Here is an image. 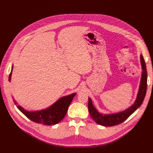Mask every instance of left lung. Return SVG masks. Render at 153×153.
<instances>
[{
    "instance_id": "8db88e82",
    "label": "left lung",
    "mask_w": 153,
    "mask_h": 153,
    "mask_svg": "<svg viewBox=\"0 0 153 153\" xmlns=\"http://www.w3.org/2000/svg\"><path fill=\"white\" fill-rule=\"evenodd\" d=\"M141 59V64L143 69V72L142 74L141 83L139 88V91L137 95V98L134 103L130 108H128L124 112H120L115 114L112 115H104L100 114L98 111L96 110L92 105V102L91 98H89V103H88V108L91 116L94 121L101 126H116L119 124L123 123L124 121L130 116V115L135 112V111L140 106L143 100L146 96V91H147V73L146 65L144 59L142 55L140 56Z\"/></svg>"
}]
</instances>
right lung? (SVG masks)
Instances as JSON below:
<instances>
[{
	"mask_svg": "<svg viewBox=\"0 0 153 153\" xmlns=\"http://www.w3.org/2000/svg\"><path fill=\"white\" fill-rule=\"evenodd\" d=\"M11 73H12L11 72L10 76H9L10 81L11 80ZM75 95V93H73L71 95L63 97L50 107L41 111L29 112V111L24 110L19 105L17 106V108L27 118H29L32 121L45 125H53L61 121L63 118L65 117L69 106Z\"/></svg>",
	"mask_w": 153,
	"mask_h": 153,
	"instance_id": "right-lung-1",
	"label": "right lung"
}]
</instances>
